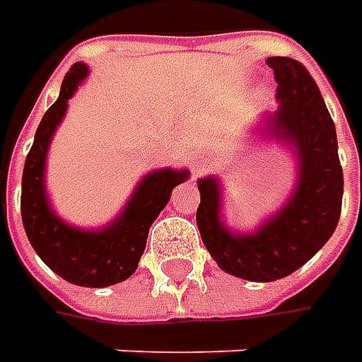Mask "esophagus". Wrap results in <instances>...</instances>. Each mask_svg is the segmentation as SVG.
I'll use <instances>...</instances> for the list:
<instances>
[{"instance_id": "34e87169", "label": "esophagus", "mask_w": 362, "mask_h": 362, "mask_svg": "<svg viewBox=\"0 0 362 362\" xmlns=\"http://www.w3.org/2000/svg\"><path fill=\"white\" fill-rule=\"evenodd\" d=\"M205 167H207V159H205L203 155H195L193 160H191V171H193V177L202 175V171H205Z\"/></svg>"}]
</instances>
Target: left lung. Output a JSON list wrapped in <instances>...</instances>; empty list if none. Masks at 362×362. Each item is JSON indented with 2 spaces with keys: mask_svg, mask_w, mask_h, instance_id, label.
Returning <instances> with one entry per match:
<instances>
[{
  "mask_svg": "<svg viewBox=\"0 0 362 362\" xmlns=\"http://www.w3.org/2000/svg\"><path fill=\"white\" fill-rule=\"evenodd\" d=\"M266 64L278 82V108L262 115L254 132L290 148L294 189L256 230L235 231L223 221L219 179L209 175L197 181V228L207 252L221 270L250 282H274L302 268L337 230L344 187L334 122L313 76L286 56H272Z\"/></svg>",
  "mask_w": 362,
  "mask_h": 362,
  "instance_id": "obj_1",
  "label": "left lung"
}]
</instances>
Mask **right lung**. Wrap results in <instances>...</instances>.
<instances>
[{
  "mask_svg": "<svg viewBox=\"0 0 362 362\" xmlns=\"http://www.w3.org/2000/svg\"><path fill=\"white\" fill-rule=\"evenodd\" d=\"M88 76L76 62L66 74L60 96L40 122L21 177V219L28 240L42 262L66 282L86 288L119 284L134 274L148 238V228L171 199V191L187 181V169L146 173L120 214L103 228L84 230L66 223L52 207L46 189V159L54 132L66 117L68 100Z\"/></svg>",
  "mask_w": 362,
  "mask_h": 362,
  "instance_id": "1",
  "label": "right lung"
}]
</instances>
